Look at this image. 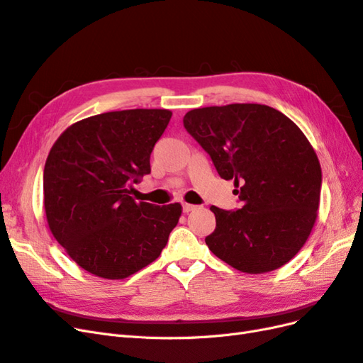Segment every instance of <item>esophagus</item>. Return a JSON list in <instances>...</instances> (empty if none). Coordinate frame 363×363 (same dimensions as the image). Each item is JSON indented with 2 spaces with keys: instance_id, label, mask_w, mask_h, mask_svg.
Listing matches in <instances>:
<instances>
[{
  "instance_id": "1",
  "label": "esophagus",
  "mask_w": 363,
  "mask_h": 363,
  "mask_svg": "<svg viewBox=\"0 0 363 363\" xmlns=\"http://www.w3.org/2000/svg\"><path fill=\"white\" fill-rule=\"evenodd\" d=\"M194 208H196V206H194V204H188V203H183V212H184V213H189V212H192Z\"/></svg>"
}]
</instances>
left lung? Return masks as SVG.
<instances>
[{
  "label": "left lung",
  "instance_id": "left-lung-1",
  "mask_svg": "<svg viewBox=\"0 0 363 363\" xmlns=\"http://www.w3.org/2000/svg\"><path fill=\"white\" fill-rule=\"evenodd\" d=\"M183 125L219 177L240 186L242 207H211L216 228L206 238L208 250L248 274L288 263L312 232L321 195L320 160L303 131L263 104L194 108Z\"/></svg>",
  "mask_w": 363,
  "mask_h": 363
}]
</instances>
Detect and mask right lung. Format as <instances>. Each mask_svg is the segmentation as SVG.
Listing matches in <instances>:
<instances>
[{
  "instance_id": "obj_1",
  "label": "right lung",
  "mask_w": 363,
  "mask_h": 363,
  "mask_svg": "<svg viewBox=\"0 0 363 363\" xmlns=\"http://www.w3.org/2000/svg\"><path fill=\"white\" fill-rule=\"evenodd\" d=\"M172 113L131 108L79 121L54 142L43 169V206L52 236L77 265L121 280L155 262L182 215L130 196L151 172L150 156Z\"/></svg>"
}]
</instances>
